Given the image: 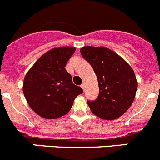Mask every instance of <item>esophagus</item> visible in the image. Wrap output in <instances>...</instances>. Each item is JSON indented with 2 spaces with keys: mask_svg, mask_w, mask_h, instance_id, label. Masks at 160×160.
Wrapping results in <instances>:
<instances>
[{
  "mask_svg": "<svg viewBox=\"0 0 160 160\" xmlns=\"http://www.w3.org/2000/svg\"><path fill=\"white\" fill-rule=\"evenodd\" d=\"M81 87L82 88V90H84V89H85V84H84V83H82V84L81 85Z\"/></svg>",
  "mask_w": 160,
  "mask_h": 160,
  "instance_id": "34e87169",
  "label": "esophagus"
}]
</instances>
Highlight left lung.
<instances>
[{
  "label": "left lung",
  "mask_w": 160,
  "mask_h": 160,
  "mask_svg": "<svg viewBox=\"0 0 160 160\" xmlns=\"http://www.w3.org/2000/svg\"><path fill=\"white\" fill-rule=\"evenodd\" d=\"M80 52L94 69L99 87L96 100L87 102L90 109L102 119L119 118L135 99L138 87L135 72L122 58L108 48L84 46Z\"/></svg>",
  "instance_id": "obj_1"
}]
</instances>
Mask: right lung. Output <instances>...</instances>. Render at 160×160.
I'll return each instance as SVG.
<instances>
[{"instance_id": "1", "label": "right lung", "mask_w": 160, "mask_h": 160, "mask_svg": "<svg viewBox=\"0 0 160 160\" xmlns=\"http://www.w3.org/2000/svg\"><path fill=\"white\" fill-rule=\"evenodd\" d=\"M70 46L53 48L41 56L25 75L23 93L28 104L39 116L60 118L70 111L82 89L72 82L66 63L75 52Z\"/></svg>"}]
</instances>
